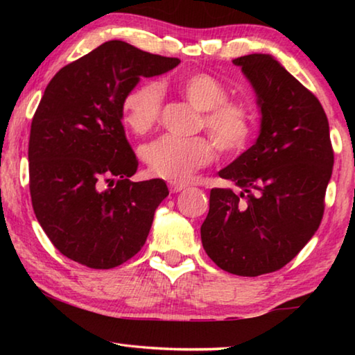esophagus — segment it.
Instances as JSON below:
<instances>
[{
    "label": "esophagus",
    "mask_w": 355,
    "mask_h": 355,
    "mask_svg": "<svg viewBox=\"0 0 355 355\" xmlns=\"http://www.w3.org/2000/svg\"><path fill=\"white\" fill-rule=\"evenodd\" d=\"M184 188H188V184L182 183V182H169V189L171 192H180L183 191Z\"/></svg>",
    "instance_id": "1"
}]
</instances>
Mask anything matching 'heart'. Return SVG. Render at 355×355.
Segmentation results:
<instances>
[{"label": "heart", "instance_id": "obj_1", "mask_svg": "<svg viewBox=\"0 0 355 355\" xmlns=\"http://www.w3.org/2000/svg\"><path fill=\"white\" fill-rule=\"evenodd\" d=\"M177 91L202 111L199 127L225 155L239 153L249 142L254 119L248 106L227 100V89L218 78L207 71H196L177 81ZM163 105V87L156 81L137 84L125 95L123 120L131 131L144 135L158 122ZM216 148L205 136H161L141 148L148 171L171 182H182L214 159Z\"/></svg>", "mask_w": 355, "mask_h": 355}]
</instances>
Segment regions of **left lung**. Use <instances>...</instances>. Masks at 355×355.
Returning <instances> with one entry per match:
<instances>
[{"label":"left lung","instance_id":"left-lung-1","mask_svg":"<svg viewBox=\"0 0 355 355\" xmlns=\"http://www.w3.org/2000/svg\"><path fill=\"white\" fill-rule=\"evenodd\" d=\"M250 81L261 125L254 146L219 171L239 188H214L200 227L203 249L220 269L244 275L279 271L321 224L334 167L329 122L307 87L271 55L233 59Z\"/></svg>","mask_w":355,"mask_h":355}]
</instances>
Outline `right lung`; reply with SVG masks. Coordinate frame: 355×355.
I'll return each instance as SVG.
<instances>
[{
  "label": "right lung",
  "mask_w": 355,
  "mask_h": 355,
  "mask_svg": "<svg viewBox=\"0 0 355 355\" xmlns=\"http://www.w3.org/2000/svg\"><path fill=\"white\" fill-rule=\"evenodd\" d=\"M180 64L110 40L48 83L29 135V191L40 227L70 260L111 269L146 244L164 180L131 182L137 159L125 136L122 103L141 78Z\"/></svg>",
  "instance_id": "obj_1"
}]
</instances>
